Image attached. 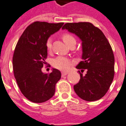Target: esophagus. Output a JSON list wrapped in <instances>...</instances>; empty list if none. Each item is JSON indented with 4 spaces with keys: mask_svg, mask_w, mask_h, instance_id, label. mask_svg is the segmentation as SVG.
Returning <instances> with one entry per match:
<instances>
[{
    "mask_svg": "<svg viewBox=\"0 0 126 126\" xmlns=\"http://www.w3.org/2000/svg\"><path fill=\"white\" fill-rule=\"evenodd\" d=\"M68 73V72H61V74H62V76H64L66 75V74H67Z\"/></svg>",
    "mask_w": 126,
    "mask_h": 126,
    "instance_id": "34e87169",
    "label": "esophagus"
}]
</instances>
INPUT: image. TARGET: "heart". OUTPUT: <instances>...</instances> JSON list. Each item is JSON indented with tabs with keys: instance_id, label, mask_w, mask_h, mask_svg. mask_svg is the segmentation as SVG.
<instances>
[{
	"instance_id": "heart-1",
	"label": "heart",
	"mask_w": 126,
	"mask_h": 126,
	"mask_svg": "<svg viewBox=\"0 0 126 126\" xmlns=\"http://www.w3.org/2000/svg\"><path fill=\"white\" fill-rule=\"evenodd\" d=\"M62 39H63V41L65 42L68 46L70 45V44L73 42H76L75 38L72 36V35L69 34V33H64L62 35ZM45 45L47 50L50 51L51 48H52V41H51L50 39H48L47 40ZM53 65H54V67H56V68H58L59 70H67L69 69V68L72 65V62H71L70 59H68L66 57L59 56L54 60Z\"/></svg>"
}]
</instances>
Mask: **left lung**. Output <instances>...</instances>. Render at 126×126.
<instances>
[{
  "label": "left lung",
  "instance_id": "1",
  "mask_svg": "<svg viewBox=\"0 0 126 126\" xmlns=\"http://www.w3.org/2000/svg\"><path fill=\"white\" fill-rule=\"evenodd\" d=\"M62 29L77 35L82 41V61L76 66L86 69L80 79L74 85L79 98L88 102L100 100L107 93L114 75V57L113 50L105 35L91 22L66 23Z\"/></svg>",
  "mask_w": 126,
  "mask_h": 126
}]
</instances>
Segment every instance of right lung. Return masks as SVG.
<instances>
[{
  "label": "right lung",
  "instance_id": "obj_1",
  "mask_svg": "<svg viewBox=\"0 0 126 126\" xmlns=\"http://www.w3.org/2000/svg\"><path fill=\"white\" fill-rule=\"evenodd\" d=\"M63 22L36 21L30 24L20 37L13 56L14 76L22 94L33 103H43L54 96L61 72L53 68L50 74L41 69L47 62L46 41L58 32Z\"/></svg>",
  "mask_w": 126,
  "mask_h": 126
}]
</instances>
